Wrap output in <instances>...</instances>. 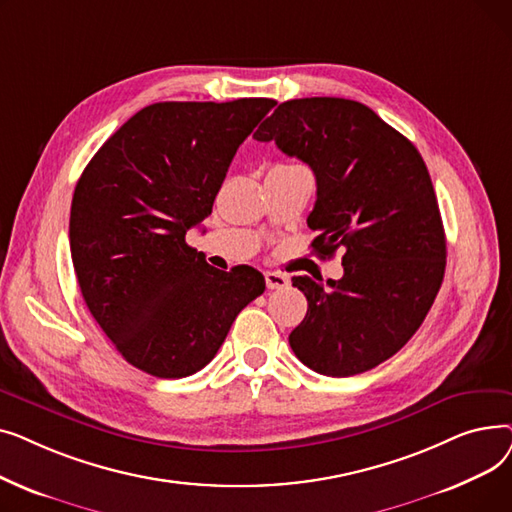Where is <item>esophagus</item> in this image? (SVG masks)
Here are the masks:
<instances>
[{
  "instance_id": "esophagus-1",
  "label": "esophagus",
  "mask_w": 512,
  "mask_h": 512,
  "mask_svg": "<svg viewBox=\"0 0 512 512\" xmlns=\"http://www.w3.org/2000/svg\"><path fill=\"white\" fill-rule=\"evenodd\" d=\"M265 284L270 290H280L288 286V276L280 274V272H265Z\"/></svg>"
}]
</instances>
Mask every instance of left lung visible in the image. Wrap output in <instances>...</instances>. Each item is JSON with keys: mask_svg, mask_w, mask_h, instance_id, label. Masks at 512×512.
<instances>
[{"mask_svg": "<svg viewBox=\"0 0 512 512\" xmlns=\"http://www.w3.org/2000/svg\"><path fill=\"white\" fill-rule=\"evenodd\" d=\"M253 139L313 170L311 247L342 251L340 280L292 278L309 303L288 336L294 355L332 378L378 367L419 330L444 280L446 236L423 157L367 105L340 97L284 101Z\"/></svg>", "mask_w": 512, "mask_h": 512, "instance_id": "left-lung-1", "label": "left lung"}]
</instances>
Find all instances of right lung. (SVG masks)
Instances as JSON below:
<instances>
[{"label":"right lung","mask_w":512,"mask_h":512,"mask_svg":"<svg viewBox=\"0 0 512 512\" xmlns=\"http://www.w3.org/2000/svg\"><path fill=\"white\" fill-rule=\"evenodd\" d=\"M274 105H147L76 182L70 253L80 292L118 353L155 378L203 369L265 290L255 267L215 270L184 236L211 213L236 149Z\"/></svg>","instance_id":"1"}]
</instances>
